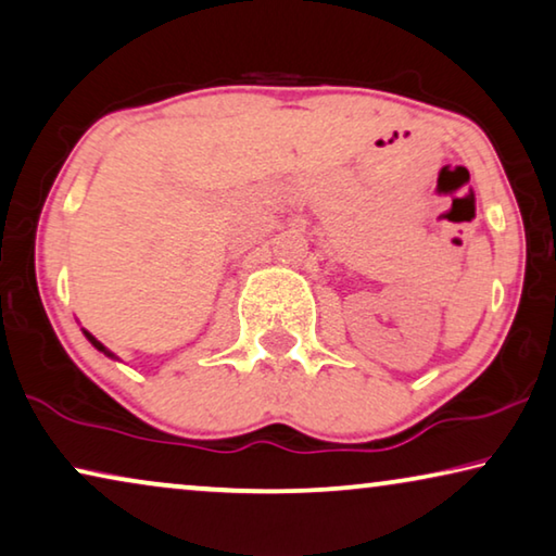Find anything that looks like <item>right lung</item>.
Wrapping results in <instances>:
<instances>
[{"label": "right lung", "mask_w": 556, "mask_h": 556, "mask_svg": "<svg viewBox=\"0 0 556 556\" xmlns=\"http://www.w3.org/2000/svg\"><path fill=\"white\" fill-rule=\"evenodd\" d=\"M85 338H88V340H90V342H92V345H96V348H98V350H100V353H105V355H108V357H113V353H108V350H105V348H103V345H100V342H98V340H96V338H92V334H90V332H85Z\"/></svg>", "instance_id": "add662e5"}]
</instances>
